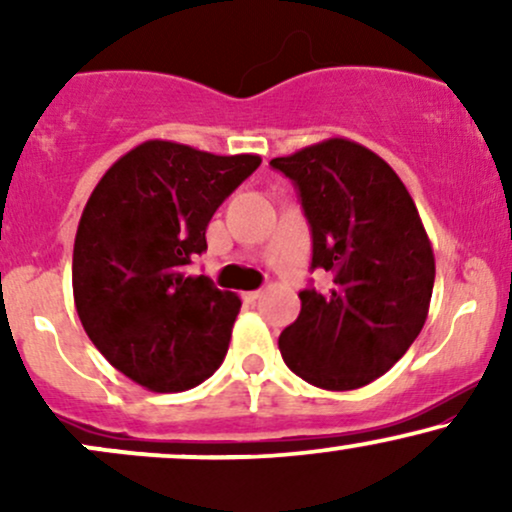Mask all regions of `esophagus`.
Returning a JSON list of instances; mask_svg holds the SVG:
<instances>
[{
	"mask_svg": "<svg viewBox=\"0 0 512 512\" xmlns=\"http://www.w3.org/2000/svg\"><path fill=\"white\" fill-rule=\"evenodd\" d=\"M243 298L248 303H255V301H260V298H262V291H248V293H243Z\"/></svg>",
	"mask_w": 512,
	"mask_h": 512,
	"instance_id": "34e87169",
	"label": "esophagus"
}]
</instances>
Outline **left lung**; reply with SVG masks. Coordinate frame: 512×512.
Segmentation results:
<instances>
[{"label": "left lung", "mask_w": 512, "mask_h": 512, "mask_svg": "<svg viewBox=\"0 0 512 512\" xmlns=\"http://www.w3.org/2000/svg\"><path fill=\"white\" fill-rule=\"evenodd\" d=\"M298 190L310 269L327 291L303 289L301 313L279 337L284 363L322 390L373 383L407 354L431 303L436 260L411 195L378 154L334 137L272 158Z\"/></svg>", "instance_id": "1"}]
</instances>
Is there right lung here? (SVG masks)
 Instances as JSON below:
<instances>
[{
	"label": "right lung",
	"instance_id": "right-lung-1",
	"mask_svg": "<svg viewBox=\"0 0 512 512\" xmlns=\"http://www.w3.org/2000/svg\"><path fill=\"white\" fill-rule=\"evenodd\" d=\"M262 163L151 139L117 158L74 240L81 325L110 366L154 392L190 390L226 358L240 298L187 264L223 199Z\"/></svg>",
	"mask_w": 512,
	"mask_h": 512
}]
</instances>
